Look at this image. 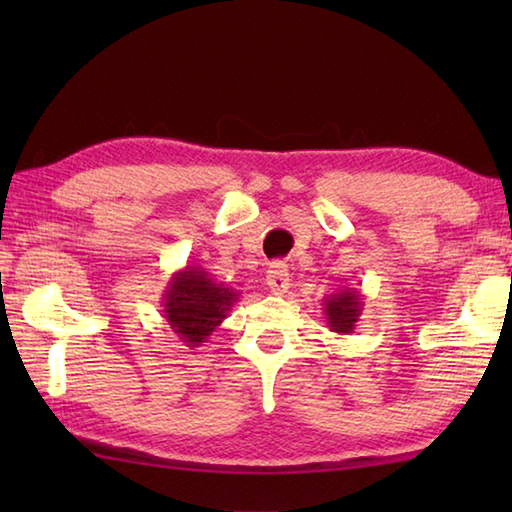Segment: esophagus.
I'll return each instance as SVG.
<instances>
[{"instance_id": "1", "label": "esophagus", "mask_w": 512, "mask_h": 512, "mask_svg": "<svg viewBox=\"0 0 512 512\" xmlns=\"http://www.w3.org/2000/svg\"><path fill=\"white\" fill-rule=\"evenodd\" d=\"M266 284L270 288L273 295H284V292L290 288V273H288V266L275 262L270 264V270L266 275Z\"/></svg>"}]
</instances>
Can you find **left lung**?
<instances>
[{"mask_svg":"<svg viewBox=\"0 0 512 512\" xmlns=\"http://www.w3.org/2000/svg\"><path fill=\"white\" fill-rule=\"evenodd\" d=\"M323 314L328 328L336 334H352L363 314V295L356 288H343L323 299Z\"/></svg>","mask_w":512,"mask_h":512,"instance_id":"obj_1","label":"left lung"}]
</instances>
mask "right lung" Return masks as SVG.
<instances>
[{
	"label": "right lung",
	"instance_id": "1",
	"mask_svg": "<svg viewBox=\"0 0 512 512\" xmlns=\"http://www.w3.org/2000/svg\"><path fill=\"white\" fill-rule=\"evenodd\" d=\"M237 299L239 292L217 284L202 266H184L162 292V312L184 345L198 347L228 317Z\"/></svg>",
	"mask_w": 512,
	"mask_h": 512
}]
</instances>
